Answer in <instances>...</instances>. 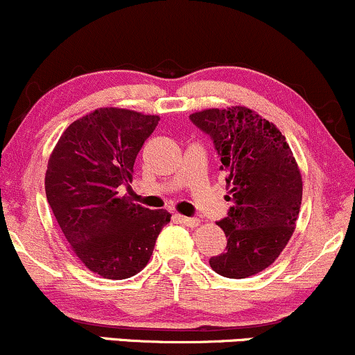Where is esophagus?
<instances>
[{"mask_svg": "<svg viewBox=\"0 0 355 355\" xmlns=\"http://www.w3.org/2000/svg\"><path fill=\"white\" fill-rule=\"evenodd\" d=\"M179 221L182 223V225H186V226H189V228H196V226H199V220L198 218H188V216H181V214H179Z\"/></svg>", "mask_w": 355, "mask_h": 355, "instance_id": "esophagus-1", "label": "esophagus"}]
</instances>
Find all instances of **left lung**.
Returning a JSON list of instances; mask_svg holds the SVG:
<instances>
[{
	"label": "left lung",
	"instance_id": "left-lung-1",
	"mask_svg": "<svg viewBox=\"0 0 355 355\" xmlns=\"http://www.w3.org/2000/svg\"><path fill=\"white\" fill-rule=\"evenodd\" d=\"M211 135L226 173L228 216L218 223L226 252L209 258L226 278H248L280 257L295 231L302 205V174L277 125L243 105L189 115Z\"/></svg>",
	"mask_w": 355,
	"mask_h": 355
}]
</instances>
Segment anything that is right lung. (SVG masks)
<instances>
[{
  "label": "right lung",
  "instance_id": "add662e5",
  "mask_svg": "<svg viewBox=\"0 0 355 355\" xmlns=\"http://www.w3.org/2000/svg\"><path fill=\"white\" fill-rule=\"evenodd\" d=\"M159 115L102 107L71 122L51 150L46 199L63 236L90 272L109 280L134 277L149 263L166 209H147L119 194Z\"/></svg>",
  "mask_w": 355,
  "mask_h": 355
}]
</instances>
